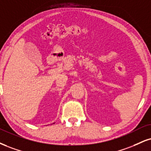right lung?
Instances as JSON below:
<instances>
[{
  "instance_id": "add662e5",
  "label": "right lung",
  "mask_w": 151,
  "mask_h": 151,
  "mask_svg": "<svg viewBox=\"0 0 151 151\" xmlns=\"http://www.w3.org/2000/svg\"><path fill=\"white\" fill-rule=\"evenodd\" d=\"M53 124H54V123H53Z\"/></svg>"
}]
</instances>
